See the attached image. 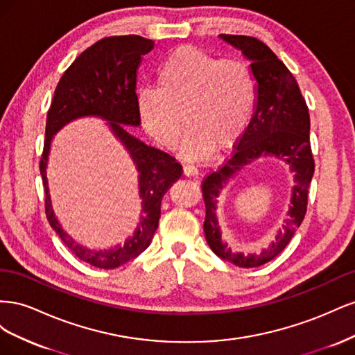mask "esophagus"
<instances>
[{"mask_svg": "<svg viewBox=\"0 0 355 355\" xmlns=\"http://www.w3.org/2000/svg\"><path fill=\"white\" fill-rule=\"evenodd\" d=\"M184 175L185 176H197L198 175V168L196 166H184Z\"/></svg>", "mask_w": 355, "mask_h": 355, "instance_id": "obj_1", "label": "esophagus"}]
</instances>
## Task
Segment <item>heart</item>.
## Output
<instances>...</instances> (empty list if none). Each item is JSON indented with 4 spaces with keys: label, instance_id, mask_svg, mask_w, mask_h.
I'll return each instance as SVG.
<instances>
[{
    "label": "heart",
    "instance_id": "b5f03b06",
    "mask_svg": "<svg viewBox=\"0 0 355 355\" xmlns=\"http://www.w3.org/2000/svg\"><path fill=\"white\" fill-rule=\"evenodd\" d=\"M254 103L249 63L219 59L192 46L171 51L157 71L155 89L136 96L144 130L166 149L178 144L184 116L189 128L182 151L191 159L206 158L214 146L237 144L252 121Z\"/></svg>",
    "mask_w": 355,
    "mask_h": 355
}]
</instances>
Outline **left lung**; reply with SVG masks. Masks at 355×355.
I'll return each mask as SVG.
<instances>
[{
	"instance_id": "1",
	"label": "left lung",
	"mask_w": 355,
	"mask_h": 355,
	"mask_svg": "<svg viewBox=\"0 0 355 355\" xmlns=\"http://www.w3.org/2000/svg\"><path fill=\"white\" fill-rule=\"evenodd\" d=\"M240 49L252 60L257 81V103L245 133L225 163L201 182L206 219L204 234L210 249L222 259L241 268H254L270 262L284 250L302 223L308 206V188L314 175V155L309 142V111L293 73L265 42L247 35H220ZM272 153L287 160L295 171L293 206L273 244L261 255L234 254L220 240L216 220V197L224 184L244 164L261 155Z\"/></svg>"
}]
</instances>
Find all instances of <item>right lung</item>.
Listing matches in <instances>:
<instances>
[{"label": "right lung", "mask_w": 355, "mask_h": 355, "mask_svg": "<svg viewBox=\"0 0 355 355\" xmlns=\"http://www.w3.org/2000/svg\"><path fill=\"white\" fill-rule=\"evenodd\" d=\"M153 47V40L139 35H112L96 41L62 75L47 112L44 148L40 159L47 220L80 261L103 270H114L135 259L151 244L158 228L161 198L182 176V166L175 157L137 141L121 125L141 124L136 111V71L142 55ZM83 114H99L111 121L114 132L128 146L141 173L139 191L143 197V218L139 227L124 245L105 252L87 251L71 241L57 223L48 196L45 164L51 136L62 125Z\"/></svg>", "instance_id": "obj_1"}]
</instances>
